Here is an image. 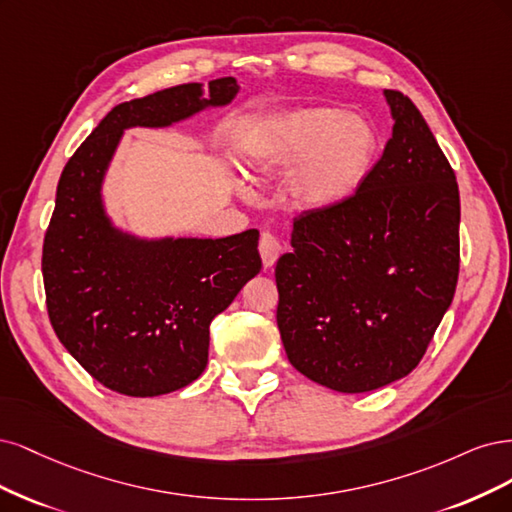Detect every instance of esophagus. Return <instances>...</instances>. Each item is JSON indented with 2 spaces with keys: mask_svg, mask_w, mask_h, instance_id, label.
Masks as SVG:
<instances>
[{
  "mask_svg": "<svg viewBox=\"0 0 512 512\" xmlns=\"http://www.w3.org/2000/svg\"><path fill=\"white\" fill-rule=\"evenodd\" d=\"M280 251H283V246H280V240L274 234H270V232H263L261 238H259V255H261L263 266L272 268L274 263H276V259H278V255H280Z\"/></svg>",
  "mask_w": 512,
  "mask_h": 512,
  "instance_id": "34e87169",
  "label": "esophagus"
}]
</instances>
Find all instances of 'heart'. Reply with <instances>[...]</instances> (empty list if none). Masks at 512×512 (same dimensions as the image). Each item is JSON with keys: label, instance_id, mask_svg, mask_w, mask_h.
<instances>
[{"label": "heart", "instance_id": "obj_1", "mask_svg": "<svg viewBox=\"0 0 512 512\" xmlns=\"http://www.w3.org/2000/svg\"><path fill=\"white\" fill-rule=\"evenodd\" d=\"M376 148L372 125L357 114L302 108L266 127L249 153V168L255 174H274L293 166L295 200L308 208H332L364 183Z\"/></svg>", "mask_w": 512, "mask_h": 512}]
</instances>
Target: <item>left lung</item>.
Masks as SVG:
<instances>
[{"mask_svg":"<svg viewBox=\"0 0 512 512\" xmlns=\"http://www.w3.org/2000/svg\"><path fill=\"white\" fill-rule=\"evenodd\" d=\"M393 134L361 187L293 221L276 263V323L291 366L364 393L417 368L459 276V189L423 114L385 89Z\"/></svg>","mask_w":512,"mask_h":512,"instance_id":"left-lung-1","label":"left lung"}]
</instances>
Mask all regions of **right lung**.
Returning <instances> with one entry per match:
<instances>
[{"label": "right lung", "mask_w": 512, "mask_h": 512, "mask_svg": "<svg viewBox=\"0 0 512 512\" xmlns=\"http://www.w3.org/2000/svg\"><path fill=\"white\" fill-rule=\"evenodd\" d=\"M236 78L157 91L114 106L65 163L42 249L48 319L68 353L104 387L153 398L208 364L210 321L259 274V232L142 240L112 227L108 163L129 127H168L238 93Z\"/></svg>", "instance_id": "right-lung-1"}]
</instances>
